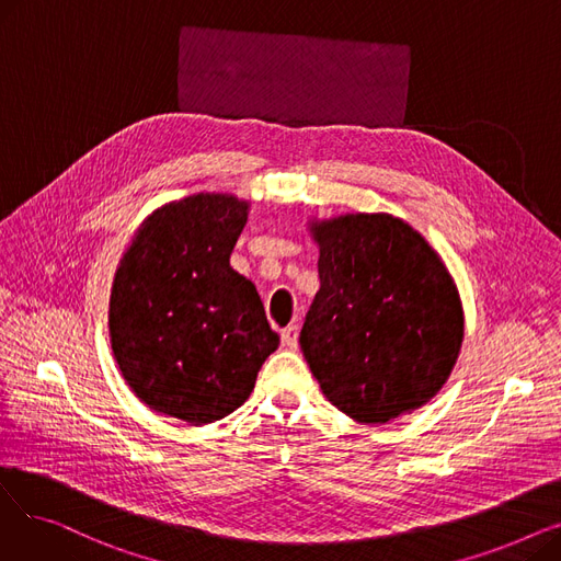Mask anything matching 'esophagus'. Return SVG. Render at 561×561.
Instances as JSON below:
<instances>
[{
	"label": "esophagus",
	"mask_w": 561,
	"mask_h": 561,
	"mask_svg": "<svg viewBox=\"0 0 561 561\" xmlns=\"http://www.w3.org/2000/svg\"><path fill=\"white\" fill-rule=\"evenodd\" d=\"M282 345L288 350L298 347V325H288L282 330Z\"/></svg>",
	"instance_id": "1"
}]
</instances>
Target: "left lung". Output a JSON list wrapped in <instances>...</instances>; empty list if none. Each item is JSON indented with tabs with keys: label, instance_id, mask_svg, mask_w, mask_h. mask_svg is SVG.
I'll list each match as a JSON object with an SVG mask.
<instances>
[{
	"label": "left lung",
	"instance_id": "left-lung-1",
	"mask_svg": "<svg viewBox=\"0 0 561 561\" xmlns=\"http://www.w3.org/2000/svg\"><path fill=\"white\" fill-rule=\"evenodd\" d=\"M320 290L300 332L325 398L357 423L381 425L430 402L461 341L457 286L432 245L389 214L311 222Z\"/></svg>",
	"mask_w": 561,
	"mask_h": 561
}]
</instances>
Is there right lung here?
<instances>
[{
    "mask_svg": "<svg viewBox=\"0 0 561 561\" xmlns=\"http://www.w3.org/2000/svg\"><path fill=\"white\" fill-rule=\"evenodd\" d=\"M248 209L227 193L170 202L142 220L117 265L111 347L129 389L159 414L225 419L279 345L254 284L229 265Z\"/></svg>",
    "mask_w": 561,
    "mask_h": 561,
    "instance_id": "1",
    "label": "right lung"
}]
</instances>
